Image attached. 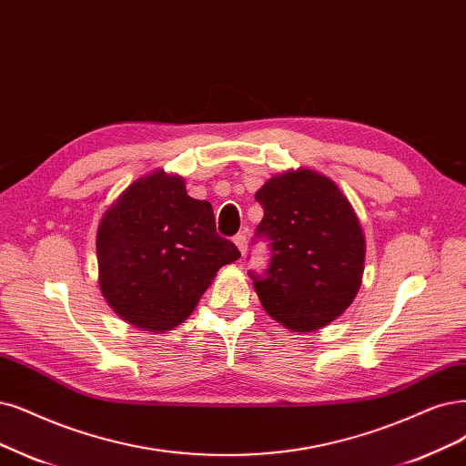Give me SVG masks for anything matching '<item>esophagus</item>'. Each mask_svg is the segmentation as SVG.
<instances>
[{"mask_svg":"<svg viewBox=\"0 0 466 466\" xmlns=\"http://www.w3.org/2000/svg\"><path fill=\"white\" fill-rule=\"evenodd\" d=\"M234 244L238 246L239 253L246 255V251H248V238H246V234H238V236L234 238Z\"/></svg>","mask_w":466,"mask_h":466,"instance_id":"1","label":"esophagus"}]
</instances>
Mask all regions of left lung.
Instances as JSON below:
<instances>
[{"instance_id":"8db88e82","label":"left lung","mask_w":466,"mask_h":466,"mask_svg":"<svg viewBox=\"0 0 466 466\" xmlns=\"http://www.w3.org/2000/svg\"><path fill=\"white\" fill-rule=\"evenodd\" d=\"M265 217V274L249 272L265 311L294 332H315L353 303L365 270V236L348 198L315 170L272 177L257 189Z\"/></svg>"}]
</instances>
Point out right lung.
<instances>
[{"label":"right lung","instance_id":"right-lung-1","mask_svg":"<svg viewBox=\"0 0 466 466\" xmlns=\"http://www.w3.org/2000/svg\"><path fill=\"white\" fill-rule=\"evenodd\" d=\"M99 288L113 311L147 332L177 329L220 267L239 259L217 234L209 201L189 198L165 170L137 178L97 227Z\"/></svg>","mask_w":466,"mask_h":466}]
</instances>
